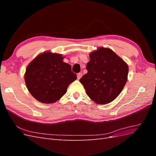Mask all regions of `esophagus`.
I'll return each instance as SVG.
<instances>
[{
  "instance_id": "34e87169",
  "label": "esophagus",
  "mask_w": 156,
  "mask_h": 156,
  "mask_svg": "<svg viewBox=\"0 0 156 156\" xmlns=\"http://www.w3.org/2000/svg\"><path fill=\"white\" fill-rule=\"evenodd\" d=\"M77 79H80L81 78V77H82V73H77Z\"/></svg>"
}]
</instances>
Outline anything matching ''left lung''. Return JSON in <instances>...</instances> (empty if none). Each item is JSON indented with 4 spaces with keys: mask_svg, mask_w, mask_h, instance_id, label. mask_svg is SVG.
<instances>
[{
    "mask_svg": "<svg viewBox=\"0 0 156 156\" xmlns=\"http://www.w3.org/2000/svg\"><path fill=\"white\" fill-rule=\"evenodd\" d=\"M87 69L79 81L90 98L98 104L114 100L127 82L128 66L110 49L100 48L90 54Z\"/></svg>",
    "mask_w": 156,
    "mask_h": 156,
    "instance_id": "left-lung-1",
    "label": "left lung"
}]
</instances>
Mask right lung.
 Returning a JSON list of instances; mask_svg holds the SVG:
<instances>
[{"label":"right lung","mask_w":156,"mask_h":156,"mask_svg":"<svg viewBox=\"0 0 156 156\" xmlns=\"http://www.w3.org/2000/svg\"><path fill=\"white\" fill-rule=\"evenodd\" d=\"M59 54L45 52L37 56L28 66L25 80L32 96L44 103L58 101L77 79L71 66L63 62Z\"/></svg>","instance_id":"right-lung-1"}]
</instances>
